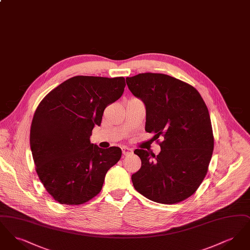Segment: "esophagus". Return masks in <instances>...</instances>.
I'll use <instances>...</instances> for the list:
<instances>
[{
    "instance_id": "obj_1",
    "label": "esophagus",
    "mask_w": 250,
    "mask_h": 250,
    "mask_svg": "<svg viewBox=\"0 0 250 250\" xmlns=\"http://www.w3.org/2000/svg\"><path fill=\"white\" fill-rule=\"evenodd\" d=\"M122 151H123L124 155H129L131 153L130 148H128V147H126V146H123V147H122Z\"/></svg>"
}]
</instances>
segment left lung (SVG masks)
I'll use <instances>...</instances> for the list:
<instances>
[{
    "label": "left lung",
    "mask_w": 250,
    "mask_h": 250,
    "mask_svg": "<svg viewBox=\"0 0 250 250\" xmlns=\"http://www.w3.org/2000/svg\"><path fill=\"white\" fill-rule=\"evenodd\" d=\"M126 84L146 108L145 131L164 138L157 155L134 151L142 167L131 176L133 186L153 202H182L198 189L213 155L208 108L194 87L165 74L141 73Z\"/></svg>",
    "instance_id": "obj_1"
}]
</instances>
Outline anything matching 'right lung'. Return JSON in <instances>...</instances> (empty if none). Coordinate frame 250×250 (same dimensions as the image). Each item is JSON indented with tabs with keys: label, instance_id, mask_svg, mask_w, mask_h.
<instances>
[{
	"label": "right lung",
	"instance_id": "obj_1",
	"mask_svg": "<svg viewBox=\"0 0 250 250\" xmlns=\"http://www.w3.org/2000/svg\"><path fill=\"white\" fill-rule=\"evenodd\" d=\"M125 78L76 76L49 92L36 108L30 145L38 177L56 202L79 205L102 188L119 147L99 148L90 137L104 109L118 100Z\"/></svg>",
	"mask_w": 250,
	"mask_h": 250
}]
</instances>
